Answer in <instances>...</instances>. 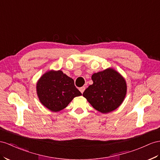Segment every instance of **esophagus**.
Masks as SVG:
<instances>
[{
  "label": "esophagus",
  "mask_w": 160,
  "mask_h": 160,
  "mask_svg": "<svg viewBox=\"0 0 160 160\" xmlns=\"http://www.w3.org/2000/svg\"><path fill=\"white\" fill-rule=\"evenodd\" d=\"M85 89H86V87H81V88H79V90H80V91L81 92V93H83L84 91H85Z\"/></svg>",
  "instance_id": "1"
}]
</instances>
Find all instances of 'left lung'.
Returning <instances> with one entry per match:
<instances>
[{"label": "left lung", "mask_w": 160, "mask_h": 160, "mask_svg": "<svg viewBox=\"0 0 160 160\" xmlns=\"http://www.w3.org/2000/svg\"><path fill=\"white\" fill-rule=\"evenodd\" d=\"M93 84L83 92L85 97L97 111L107 113L116 109L126 95V80L113 68L93 73Z\"/></svg>", "instance_id": "8db88e82"}]
</instances>
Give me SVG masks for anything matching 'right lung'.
<instances>
[{"label": "right lung", "instance_id": "1", "mask_svg": "<svg viewBox=\"0 0 160 160\" xmlns=\"http://www.w3.org/2000/svg\"><path fill=\"white\" fill-rule=\"evenodd\" d=\"M38 99L51 112L63 109L73 98L82 95L74 81L61 70H50L40 78L36 84Z\"/></svg>", "mask_w": 160, "mask_h": 160}]
</instances>
